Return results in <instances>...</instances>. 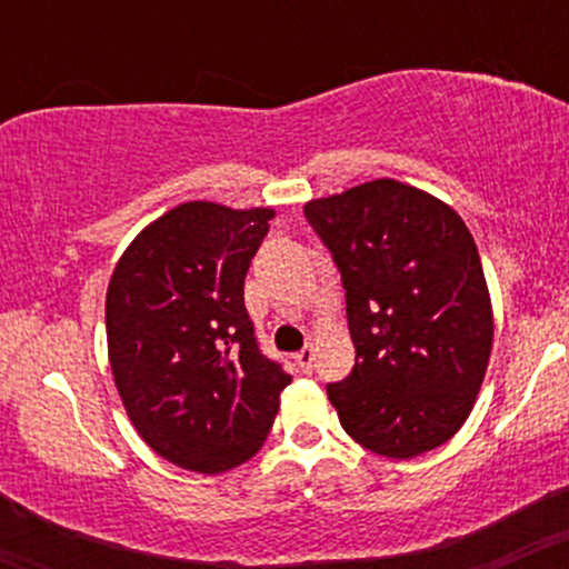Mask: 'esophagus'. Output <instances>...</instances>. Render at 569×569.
I'll return each mask as SVG.
<instances>
[{"label": "esophagus", "mask_w": 569, "mask_h": 569, "mask_svg": "<svg viewBox=\"0 0 569 569\" xmlns=\"http://www.w3.org/2000/svg\"><path fill=\"white\" fill-rule=\"evenodd\" d=\"M293 361H297V367L302 371H312V361H316V350L307 345V348H302L299 352H293Z\"/></svg>", "instance_id": "esophagus-1"}]
</instances>
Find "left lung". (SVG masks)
I'll return each mask as SVG.
<instances>
[{
  "mask_svg": "<svg viewBox=\"0 0 569 569\" xmlns=\"http://www.w3.org/2000/svg\"><path fill=\"white\" fill-rule=\"evenodd\" d=\"M342 276L356 367L326 385L350 439L409 460L471 415L492 352V302L466 221L393 179L310 200Z\"/></svg>",
  "mask_w": 569,
  "mask_h": 569,
  "instance_id": "obj_1",
  "label": "left lung"
}]
</instances>
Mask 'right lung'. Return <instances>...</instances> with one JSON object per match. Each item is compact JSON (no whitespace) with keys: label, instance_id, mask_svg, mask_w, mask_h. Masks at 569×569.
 Returning <instances> with one entry per match:
<instances>
[{"label":"right lung","instance_id":"add662e5","mask_svg":"<svg viewBox=\"0 0 569 569\" xmlns=\"http://www.w3.org/2000/svg\"><path fill=\"white\" fill-rule=\"evenodd\" d=\"M272 208L192 200L136 234L107 291V342L130 422L173 466L224 473L259 452L291 382L243 302Z\"/></svg>","mask_w":569,"mask_h":569}]
</instances>
